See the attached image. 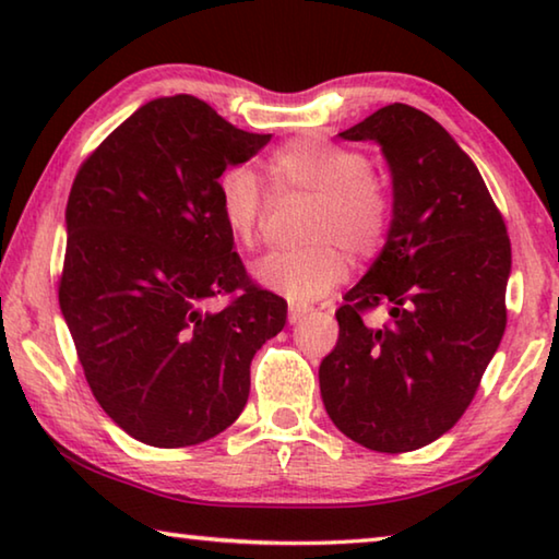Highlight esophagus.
Segmentation results:
<instances>
[{"instance_id":"esophagus-1","label":"esophagus","mask_w":559,"mask_h":559,"mask_svg":"<svg viewBox=\"0 0 559 559\" xmlns=\"http://www.w3.org/2000/svg\"><path fill=\"white\" fill-rule=\"evenodd\" d=\"M308 313H310L308 306H300V302H290V306H288V323L296 325V323H300V320L306 318Z\"/></svg>"}]
</instances>
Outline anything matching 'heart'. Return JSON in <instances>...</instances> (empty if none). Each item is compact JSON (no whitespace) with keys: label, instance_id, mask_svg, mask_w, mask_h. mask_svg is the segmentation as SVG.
<instances>
[{"label":"heart","instance_id":"obj_1","mask_svg":"<svg viewBox=\"0 0 559 559\" xmlns=\"http://www.w3.org/2000/svg\"><path fill=\"white\" fill-rule=\"evenodd\" d=\"M266 173L278 194L313 197V206L302 229L310 246L271 251L251 266L263 288L298 302L323 298L347 278L345 248L359 259L382 249L392 224V194L362 153L320 138H298L271 153ZM216 214L236 243H257L263 200L251 169H224L216 179Z\"/></svg>","mask_w":559,"mask_h":559}]
</instances>
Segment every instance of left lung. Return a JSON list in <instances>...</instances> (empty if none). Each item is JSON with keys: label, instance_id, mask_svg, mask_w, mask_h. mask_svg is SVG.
I'll return each mask as SVG.
<instances>
[{"label": "left lung", "instance_id": "1", "mask_svg": "<svg viewBox=\"0 0 559 559\" xmlns=\"http://www.w3.org/2000/svg\"><path fill=\"white\" fill-rule=\"evenodd\" d=\"M340 138L382 147L394 204L382 253L335 313L320 394L347 439L404 453L473 402L506 333L510 239L478 167L427 112L392 103ZM382 301L393 320L370 329L364 313Z\"/></svg>", "mask_w": 559, "mask_h": 559}]
</instances>
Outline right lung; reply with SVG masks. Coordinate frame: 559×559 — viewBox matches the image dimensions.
I'll return each instance as SVG.
<instances>
[{
    "instance_id": "obj_1",
    "label": "right lung",
    "mask_w": 559,
    "mask_h": 559,
    "mask_svg": "<svg viewBox=\"0 0 559 559\" xmlns=\"http://www.w3.org/2000/svg\"><path fill=\"white\" fill-rule=\"evenodd\" d=\"M269 140L194 96L155 98L73 179L59 306L93 396L147 447L231 427L253 355L286 325V300L249 278L216 214V179Z\"/></svg>"
}]
</instances>
